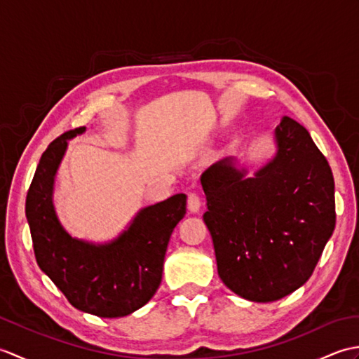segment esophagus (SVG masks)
Listing matches in <instances>:
<instances>
[{
  "label": "esophagus",
  "instance_id": "34e87169",
  "mask_svg": "<svg viewBox=\"0 0 359 359\" xmlns=\"http://www.w3.org/2000/svg\"><path fill=\"white\" fill-rule=\"evenodd\" d=\"M188 210L191 212H199L201 211V199L196 193L188 194Z\"/></svg>",
  "mask_w": 359,
  "mask_h": 359
}]
</instances>
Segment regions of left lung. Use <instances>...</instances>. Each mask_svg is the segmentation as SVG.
<instances>
[{"label": "left lung", "mask_w": 359, "mask_h": 359, "mask_svg": "<svg viewBox=\"0 0 359 359\" xmlns=\"http://www.w3.org/2000/svg\"><path fill=\"white\" fill-rule=\"evenodd\" d=\"M274 144L253 175L225 157L201 177L219 276L253 302L278 301L306 284L337 222L333 174L307 129L284 117Z\"/></svg>", "instance_id": "left-lung-1"}]
</instances>
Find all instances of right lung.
I'll return each mask as SVG.
<instances>
[{
    "label": "right lung",
    "mask_w": 359,
    "mask_h": 359,
    "mask_svg": "<svg viewBox=\"0 0 359 359\" xmlns=\"http://www.w3.org/2000/svg\"><path fill=\"white\" fill-rule=\"evenodd\" d=\"M86 126L65 133L43 152L26 197V217L36 264L75 309L100 318H121L147 304L162 282L174 226L187 212V196L139 210L109 242L74 238L60 222L53 187L67 142Z\"/></svg>",
    "instance_id": "add662e5"
}]
</instances>
